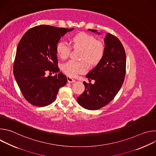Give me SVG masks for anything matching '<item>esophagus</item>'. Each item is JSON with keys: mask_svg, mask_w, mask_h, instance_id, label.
<instances>
[{"mask_svg": "<svg viewBox=\"0 0 156 156\" xmlns=\"http://www.w3.org/2000/svg\"><path fill=\"white\" fill-rule=\"evenodd\" d=\"M67 80H68L69 83H74L75 81V80L74 79H73L72 77H70V76H69L67 78Z\"/></svg>", "mask_w": 156, "mask_h": 156, "instance_id": "34e87169", "label": "esophagus"}]
</instances>
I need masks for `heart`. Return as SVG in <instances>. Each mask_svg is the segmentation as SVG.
Instances as JSON below:
<instances>
[{
    "instance_id": "1",
    "label": "heart",
    "mask_w": 156,
    "mask_h": 156,
    "mask_svg": "<svg viewBox=\"0 0 156 156\" xmlns=\"http://www.w3.org/2000/svg\"><path fill=\"white\" fill-rule=\"evenodd\" d=\"M73 48L82 50L80 58L85 60L90 64H95L102 58L104 52V46L100 41H97L95 37L87 33L81 32L71 37ZM72 48L65 41H60L56 47L58 55L62 59L68 58ZM87 69L84 61L76 62L69 60L62 66V71L70 77L76 76L84 73Z\"/></svg>"
}]
</instances>
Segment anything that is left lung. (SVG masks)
<instances>
[{
    "label": "left lung",
    "mask_w": 156,
    "mask_h": 156,
    "mask_svg": "<svg viewBox=\"0 0 156 156\" xmlns=\"http://www.w3.org/2000/svg\"><path fill=\"white\" fill-rule=\"evenodd\" d=\"M100 34L96 30L89 29ZM104 55L86 77L94 83L83 84L84 91L77 98L78 103L88 110H98L108 104L117 95L123 83L126 73V54L120 40L110 33L104 37Z\"/></svg>",
    "instance_id": "8db88e82"
}]
</instances>
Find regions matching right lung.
<instances>
[{"mask_svg": "<svg viewBox=\"0 0 156 156\" xmlns=\"http://www.w3.org/2000/svg\"><path fill=\"white\" fill-rule=\"evenodd\" d=\"M73 30L39 25L28 30L20 39L13 75L22 94L31 104L44 107L52 104L59 88L67 82L61 72L48 77L46 73L60 71L56 47L61 37Z\"/></svg>", "mask_w": 156, "mask_h": 156, "instance_id": "add662e5", "label": "right lung"}]
</instances>
